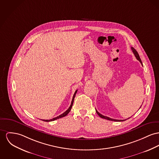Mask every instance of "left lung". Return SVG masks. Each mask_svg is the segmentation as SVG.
I'll use <instances>...</instances> for the list:
<instances>
[{
	"mask_svg": "<svg viewBox=\"0 0 159 159\" xmlns=\"http://www.w3.org/2000/svg\"><path fill=\"white\" fill-rule=\"evenodd\" d=\"M131 50H132V51H133V52L134 53V55H135V57H136V58H137V60H138L140 62V63L143 66V64H142V61H141V59H140V57H139V53H138V52L136 51V50L134 48H133V47H131ZM96 113L99 115V116L101 117V118H103V119H106L107 120H112V121H116V122H121V121H124V120H127V119H124V120H117V119H111V118H110V117H108L105 116H103L102 115H101V113H99L96 110ZM129 118H130V117H129ZM129 118H128V119H129Z\"/></svg>",
	"mask_w": 159,
	"mask_h": 159,
	"instance_id": "obj_1",
	"label": "left lung"
}]
</instances>
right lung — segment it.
<instances>
[{
  "mask_svg": "<svg viewBox=\"0 0 159 159\" xmlns=\"http://www.w3.org/2000/svg\"><path fill=\"white\" fill-rule=\"evenodd\" d=\"M77 91H78V90H76L75 91L74 95L73 96V98H72V102H71V104H70V106L69 107V108H68V109H67L65 112H64L63 114L60 115V116L56 117H54L53 119H49V120H44V119H42L43 121H44V122H51V121H53V120H57V119H60V118H61V117H63L66 116V115H67L70 112V110H71V108H72V107L73 103H74V101L75 96L76 95V93Z\"/></svg>",
  "mask_w": 159,
  "mask_h": 159,
  "instance_id": "add662e5",
  "label": "right lung"
}]
</instances>
